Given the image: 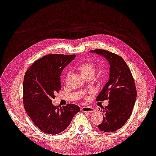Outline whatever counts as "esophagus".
Listing matches in <instances>:
<instances>
[{
    "label": "esophagus",
    "instance_id": "obj_1",
    "mask_svg": "<svg viewBox=\"0 0 156 156\" xmlns=\"http://www.w3.org/2000/svg\"><path fill=\"white\" fill-rule=\"evenodd\" d=\"M81 110L83 112H94L95 110L91 107H83L81 108Z\"/></svg>",
    "mask_w": 156,
    "mask_h": 156
}]
</instances>
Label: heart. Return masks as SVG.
<instances>
[{
    "instance_id": "1",
    "label": "heart",
    "mask_w": 156,
    "mask_h": 156,
    "mask_svg": "<svg viewBox=\"0 0 156 156\" xmlns=\"http://www.w3.org/2000/svg\"><path fill=\"white\" fill-rule=\"evenodd\" d=\"M79 70L83 77L87 76H93L95 73L96 67L93 63L90 62H86L81 64L79 66Z\"/></svg>"
}]
</instances>
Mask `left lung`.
<instances>
[{"instance_id":"left-lung-1","label":"left lung","mask_w":156,"mask_h":156,"mask_svg":"<svg viewBox=\"0 0 156 156\" xmlns=\"http://www.w3.org/2000/svg\"><path fill=\"white\" fill-rule=\"evenodd\" d=\"M90 52L104 56L110 64L109 79L96 101L109 100L108 105L101 110L103 119L98 128L103 132H112L122 127L131 115L136 98L134 79L120 56L101 49Z\"/></svg>"}]
</instances>
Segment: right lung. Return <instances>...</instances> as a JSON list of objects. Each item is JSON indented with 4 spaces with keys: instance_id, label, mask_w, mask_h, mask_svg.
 Instances as JSON below:
<instances>
[{
    "instance_id": "add662e5",
    "label": "right lung",
    "mask_w": 156,
    "mask_h": 156,
    "mask_svg": "<svg viewBox=\"0 0 156 156\" xmlns=\"http://www.w3.org/2000/svg\"><path fill=\"white\" fill-rule=\"evenodd\" d=\"M76 55L50 54L36 60L26 72L23 101L27 114L40 130L57 135L68 128L80 108L75 104L60 107L52 100L62 89L60 76Z\"/></svg>"
}]
</instances>
